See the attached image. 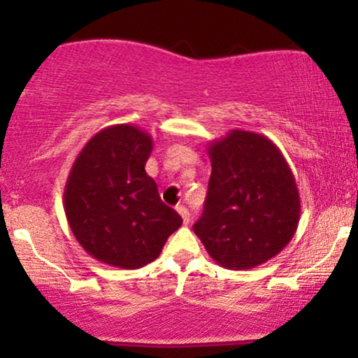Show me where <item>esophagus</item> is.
Masks as SVG:
<instances>
[{"instance_id": "obj_1", "label": "esophagus", "mask_w": 358, "mask_h": 358, "mask_svg": "<svg viewBox=\"0 0 358 358\" xmlns=\"http://www.w3.org/2000/svg\"><path fill=\"white\" fill-rule=\"evenodd\" d=\"M176 212L182 215L183 224H188V222H190V212H188V208L185 207V205H178V207H176Z\"/></svg>"}]
</instances>
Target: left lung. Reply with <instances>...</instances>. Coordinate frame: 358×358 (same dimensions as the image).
I'll use <instances>...</instances> for the list:
<instances>
[{"mask_svg": "<svg viewBox=\"0 0 358 358\" xmlns=\"http://www.w3.org/2000/svg\"><path fill=\"white\" fill-rule=\"evenodd\" d=\"M207 151L212 173L193 232L222 268L264 264L298 229L301 202L293 171L281 150L252 131H229Z\"/></svg>", "mask_w": 358, "mask_h": 358, "instance_id": "obj_1", "label": "left lung"}]
</instances>
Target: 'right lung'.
<instances>
[{
  "mask_svg": "<svg viewBox=\"0 0 358 358\" xmlns=\"http://www.w3.org/2000/svg\"><path fill=\"white\" fill-rule=\"evenodd\" d=\"M151 151L150 134L114 124L94 134L73 162L64 190L65 215L82 249L99 262L143 268L182 225L146 173Z\"/></svg>",
  "mask_w": 358,
  "mask_h": 358,
  "instance_id": "right-lung-1",
  "label": "right lung"
}]
</instances>
